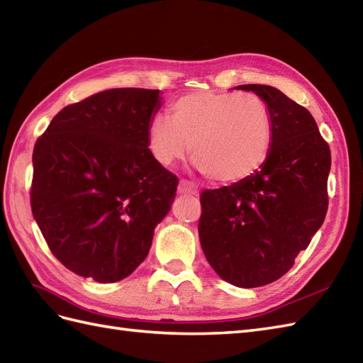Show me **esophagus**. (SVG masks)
I'll list each match as a JSON object with an SVG mask.
<instances>
[{
	"mask_svg": "<svg viewBox=\"0 0 363 363\" xmlns=\"http://www.w3.org/2000/svg\"><path fill=\"white\" fill-rule=\"evenodd\" d=\"M178 193L179 194H191V196H196L198 194V190L194 185L189 181H179L178 184Z\"/></svg>",
	"mask_w": 363,
	"mask_h": 363,
	"instance_id": "esophagus-1",
	"label": "esophagus"
}]
</instances>
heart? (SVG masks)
<instances>
[{"instance_id":"b5f03b06","label":"heart","mask_w":363,"mask_h":363,"mask_svg":"<svg viewBox=\"0 0 363 363\" xmlns=\"http://www.w3.org/2000/svg\"><path fill=\"white\" fill-rule=\"evenodd\" d=\"M148 150L162 167L190 152L194 167L213 182L238 184L262 169L273 145V118L255 93L194 91L172 106V119L156 116Z\"/></svg>"}]
</instances>
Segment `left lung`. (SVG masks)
Returning <instances> with one entry per match:
<instances>
[{
    "label": "left lung",
    "mask_w": 363,
    "mask_h": 363,
    "mask_svg": "<svg viewBox=\"0 0 363 363\" xmlns=\"http://www.w3.org/2000/svg\"><path fill=\"white\" fill-rule=\"evenodd\" d=\"M273 118V145L252 178L201 193L199 239L219 277L255 288L284 276L310 245L328 210L331 153L314 118L281 90L244 84Z\"/></svg>",
    "instance_id": "1"
}]
</instances>
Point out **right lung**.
<instances>
[{"label": "right lung", "instance_id": "right-lung-1", "mask_svg": "<svg viewBox=\"0 0 363 363\" xmlns=\"http://www.w3.org/2000/svg\"><path fill=\"white\" fill-rule=\"evenodd\" d=\"M160 90L110 89L64 107L33 148L30 203L52 253L101 284L132 274L178 178L148 150Z\"/></svg>", "mask_w": 363, "mask_h": 363}]
</instances>
